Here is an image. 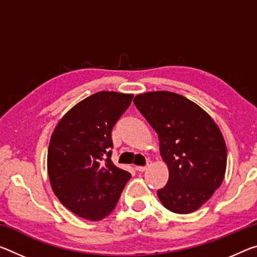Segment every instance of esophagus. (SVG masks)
Masks as SVG:
<instances>
[{"mask_svg":"<svg viewBox=\"0 0 257 257\" xmlns=\"http://www.w3.org/2000/svg\"><path fill=\"white\" fill-rule=\"evenodd\" d=\"M150 166V164H148L146 166H138V167H136V169L138 170V172H141V173H143V172H145L146 169H148V167Z\"/></svg>","mask_w":257,"mask_h":257,"instance_id":"esophagus-1","label":"esophagus"}]
</instances>
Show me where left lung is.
I'll return each instance as SVG.
<instances>
[{
	"instance_id": "obj_1",
	"label": "left lung",
	"mask_w": 257,
	"mask_h": 257,
	"mask_svg": "<svg viewBox=\"0 0 257 257\" xmlns=\"http://www.w3.org/2000/svg\"><path fill=\"white\" fill-rule=\"evenodd\" d=\"M138 111L156 130L160 154L169 169L158 197L167 209L190 214L208 201L224 180L226 145L207 112L170 91H151L134 98Z\"/></svg>"
}]
</instances>
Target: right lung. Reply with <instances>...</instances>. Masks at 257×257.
<instances>
[{
    "instance_id": "right-lung-1",
    "label": "right lung",
    "mask_w": 257,
    "mask_h": 257,
    "mask_svg": "<svg viewBox=\"0 0 257 257\" xmlns=\"http://www.w3.org/2000/svg\"><path fill=\"white\" fill-rule=\"evenodd\" d=\"M134 95L99 91L60 119L48 149V174L59 201L77 216L100 221L115 208L132 175L111 160L112 129Z\"/></svg>"
}]
</instances>
